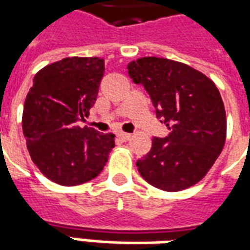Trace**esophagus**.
Instances as JSON below:
<instances>
[{
    "instance_id": "esophagus-1",
    "label": "esophagus",
    "mask_w": 250,
    "mask_h": 250,
    "mask_svg": "<svg viewBox=\"0 0 250 250\" xmlns=\"http://www.w3.org/2000/svg\"><path fill=\"white\" fill-rule=\"evenodd\" d=\"M118 136H119V139L120 141H123V142H127V141H130L131 139V134H128V132H119L118 134Z\"/></svg>"
}]
</instances>
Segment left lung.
Masks as SVG:
<instances>
[{"mask_svg": "<svg viewBox=\"0 0 250 250\" xmlns=\"http://www.w3.org/2000/svg\"><path fill=\"white\" fill-rule=\"evenodd\" d=\"M127 69L148 92L157 118L171 131L152 139L151 150L136 162L139 173L165 191L193 186L225 145L226 114L218 88L197 69L163 57H142Z\"/></svg>", "mask_w": 250, "mask_h": 250, "instance_id": "8db88e82", "label": "left lung"}]
</instances>
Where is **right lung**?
Returning a JSON list of instances; mask_svg holds the SVG:
<instances>
[{
    "label": "right lung",
    "instance_id": "right-lung-1",
    "mask_svg": "<svg viewBox=\"0 0 250 250\" xmlns=\"http://www.w3.org/2000/svg\"><path fill=\"white\" fill-rule=\"evenodd\" d=\"M103 76V59L66 57L33 79L22 131L32 161L56 184L76 186L98 177L115 147L114 134L77 125L89 115Z\"/></svg>",
    "mask_w": 250,
    "mask_h": 250
}]
</instances>
